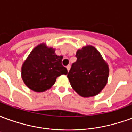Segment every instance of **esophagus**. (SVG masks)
I'll list each match as a JSON object with an SVG mask.
<instances>
[{
  "label": "esophagus",
  "mask_w": 132,
  "mask_h": 132,
  "mask_svg": "<svg viewBox=\"0 0 132 132\" xmlns=\"http://www.w3.org/2000/svg\"><path fill=\"white\" fill-rule=\"evenodd\" d=\"M70 68H71V66H70V65H68V66H66V69H67V71H69Z\"/></svg>",
  "instance_id": "esophagus-1"
}]
</instances>
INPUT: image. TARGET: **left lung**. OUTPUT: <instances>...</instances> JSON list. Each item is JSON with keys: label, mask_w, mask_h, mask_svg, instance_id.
Returning <instances> with one entry per match:
<instances>
[{"label": "left lung", "mask_w": 132, "mask_h": 132, "mask_svg": "<svg viewBox=\"0 0 132 132\" xmlns=\"http://www.w3.org/2000/svg\"><path fill=\"white\" fill-rule=\"evenodd\" d=\"M76 61L67 77L75 91L83 97L96 95L107 84L109 68L100 52L88 46L78 50Z\"/></svg>", "instance_id": "left-lung-1"}]
</instances>
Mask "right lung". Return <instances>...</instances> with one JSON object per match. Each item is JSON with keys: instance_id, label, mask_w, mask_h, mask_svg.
<instances>
[{"instance_id": "1", "label": "right lung", "mask_w": 132, "mask_h": 132, "mask_svg": "<svg viewBox=\"0 0 132 132\" xmlns=\"http://www.w3.org/2000/svg\"><path fill=\"white\" fill-rule=\"evenodd\" d=\"M54 49L40 44L33 49L22 67V78L25 85L36 92L50 88L56 78L67 74L62 65L63 56H57Z\"/></svg>"}]
</instances>
